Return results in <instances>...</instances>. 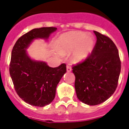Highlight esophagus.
Returning <instances> with one entry per match:
<instances>
[{
	"label": "esophagus",
	"mask_w": 129,
	"mask_h": 129,
	"mask_svg": "<svg viewBox=\"0 0 129 129\" xmlns=\"http://www.w3.org/2000/svg\"><path fill=\"white\" fill-rule=\"evenodd\" d=\"M72 71L71 67L70 66H67V72H71Z\"/></svg>",
	"instance_id": "esophagus-1"
}]
</instances>
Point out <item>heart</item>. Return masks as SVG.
I'll return each mask as SVG.
<instances>
[{
    "label": "heart",
    "mask_w": 129,
    "mask_h": 129,
    "mask_svg": "<svg viewBox=\"0 0 129 129\" xmlns=\"http://www.w3.org/2000/svg\"><path fill=\"white\" fill-rule=\"evenodd\" d=\"M94 39L82 32L73 31L62 34L56 43L57 53L67 55L72 52L71 60L78 63L85 60L93 50Z\"/></svg>",
    "instance_id": "heart-1"
}]
</instances>
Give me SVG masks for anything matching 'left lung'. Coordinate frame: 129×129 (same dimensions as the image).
I'll return each instance as SVG.
<instances>
[{
  "label": "left lung",
  "instance_id": "obj_1",
  "mask_svg": "<svg viewBox=\"0 0 129 129\" xmlns=\"http://www.w3.org/2000/svg\"><path fill=\"white\" fill-rule=\"evenodd\" d=\"M93 32L97 41L92 53L73 67L77 97L90 106L104 103L113 94L121 71L118 50L113 41L105 35Z\"/></svg>",
  "mask_w": 129,
  "mask_h": 129
}]
</instances>
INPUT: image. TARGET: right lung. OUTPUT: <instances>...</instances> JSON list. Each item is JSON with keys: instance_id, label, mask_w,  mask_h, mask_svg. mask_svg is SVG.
<instances>
[{"instance_id": "add662e5", "label": "right lung", "mask_w": 129, "mask_h": 129, "mask_svg": "<svg viewBox=\"0 0 129 129\" xmlns=\"http://www.w3.org/2000/svg\"><path fill=\"white\" fill-rule=\"evenodd\" d=\"M56 27L34 28L19 38L13 46L9 73L19 97L32 106L43 107L53 101L59 81L66 73V63L50 67L46 62L32 60L26 48L35 39H48Z\"/></svg>"}]
</instances>
